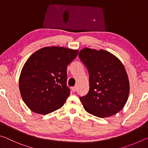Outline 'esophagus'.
I'll return each mask as SVG.
<instances>
[{
	"instance_id": "34e87169",
	"label": "esophagus",
	"mask_w": 148,
	"mask_h": 148,
	"mask_svg": "<svg viewBox=\"0 0 148 148\" xmlns=\"http://www.w3.org/2000/svg\"><path fill=\"white\" fill-rule=\"evenodd\" d=\"M72 91L73 92H75L76 91V87H72Z\"/></svg>"
}]
</instances>
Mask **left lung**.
<instances>
[{"mask_svg":"<svg viewBox=\"0 0 148 148\" xmlns=\"http://www.w3.org/2000/svg\"><path fill=\"white\" fill-rule=\"evenodd\" d=\"M79 57L89 75V91L79 98L84 109L101 118L116 114L126 104L129 94V80L123 64L104 49L85 47Z\"/></svg>","mask_w":148,"mask_h":148,"instance_id":"1","label":"left lung"}]
</instances>
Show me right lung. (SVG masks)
<instances>
[{
	"label": "right lung",
	"mask_w": 148,
	"mask_h": 148,
	"mask_svg": "<svg viewBox=\"0 0 148 148\" xmlns=\"http://www.w3.org/2000/svg\"><path fill=\"white\" fill-rule=\"evenodd\" d=\"M78 52L64 47L47 46L29 57L20 74L19 87L31 111L46 115L63 106L70 95L66 68Z\"/></svg>",
	"instance_id": "add662e5"
}]
</instances>
